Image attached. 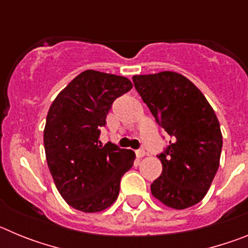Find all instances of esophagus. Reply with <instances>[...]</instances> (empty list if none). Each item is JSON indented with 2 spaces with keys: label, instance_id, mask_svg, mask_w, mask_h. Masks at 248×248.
Returning <instances> with one entry per match:
<instances>
[{
  "label": "esophagus",
  "instance_id": "obj_1",
  "mask_svg": "<svg viewBox=\"0 0 248 248\" xmlns=\"http://www.w3.org/2000/svg\"><path fill=\"white\" fill-rule=\"evenodd\" d=\"M135 154H137V157H143L144 155H145V150H144V149H139V150H137L135 151Z\"/></svg>",
  "mask_w": 248,
  "mask_h": 248
}]
</instances>
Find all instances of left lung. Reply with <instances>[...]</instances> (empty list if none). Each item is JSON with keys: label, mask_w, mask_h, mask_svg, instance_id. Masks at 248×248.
Segmentation results:
<instances>
[{"label": "left lung", "mask_w": 248, "mask_h": 248, "mask_svg": "<svg viewBox=\"0 0 248 248\" xmlns=\"http://www.w3.org/2000/svg\"><path fill=\"white\" fill-rule=\"evenodd\" d=\"M155 120L170 135L157 157L163 172L151 194L176 210L200 202L220 165L222 134L211 105L186 77L175 72L133 77Z\"/></svg>", "instance_id": "8db88e82"}]
</instances>
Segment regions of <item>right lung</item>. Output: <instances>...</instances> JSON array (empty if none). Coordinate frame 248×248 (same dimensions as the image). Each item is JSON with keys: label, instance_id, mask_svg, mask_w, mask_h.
Listing matches in <instances>:
<instances>
[{"label": "right lung", "instance_id": "obj_1", "mask_svg": "<svg viewBox=\"0 0 248 248\" xmlns=\"http://www.w3.org/2000/svg\"><path fill=\"white\" fill-rule=\"evenodd\" d=\"M131 88L125 77L85 71L50 105L43 133L46 159L59 194L76 210L109 207L134 164V151L99 140L111 104Z\"/></svg>", "mask_w": 248, "mask_h": 248}]
</instances>
